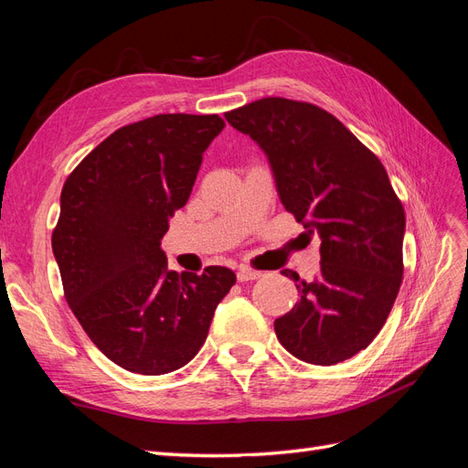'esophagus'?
I'll return each instance as SVG.
<instances>
[{"label": "esophagus", "instance_id": "obj_1", "mask_svg": "<svg viewBox=\"0 0 468 468\" xmlns=\"http://www.w3.org/2000/svg\"><path fill=\"white\" fill-rule=\"evenodd\" d=\"M239 282H246V281H256L261 277V271H256V269H250L246 265H239L238 267V273H236Z\"/></svg>", "mask_w": 468, "mask_h": 468}]
</instances>
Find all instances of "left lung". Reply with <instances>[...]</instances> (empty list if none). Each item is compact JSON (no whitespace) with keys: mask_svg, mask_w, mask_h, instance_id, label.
Masks as SVG:
<instances>
[{"mask_svg":"<svg viewBox=\"0 0 468 468\" xmlns=\"http://www.w3.org/2000/svg\"><path fill=\"white\" fill-rule=\"evenodd\" d=\"M224 117L260 144L282 207L322 239L313 281L282 271L301 301L275 320L281 346L313 365L353 357L385 325L404 273L406 217L385 165L313 103L265 97Z\"/></svg>","mask_w":468,"mask_h":468,"instance_id":"8db88e82","label":"left lung"}]
</instances>
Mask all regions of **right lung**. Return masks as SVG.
<instances>
[{
  "mask_svg": "<svg viewBox=\"0 0 468 468\" xmlns=\"http://www.w3.org/2000/svg\"><path fill=\"white\" fill-rule=\"evenodd\" d=\"M218 115L169 112L126 124L68 176L52 251L64 296L91 342L122 369L165 375L205 344L236 275L169 271L162 238L186 207Z\"/></svg>",
  "mask_w": 468,
  "mask_h": 468,
  "instance_id": "1",
  "label": "right lung"
}]
</instances>
